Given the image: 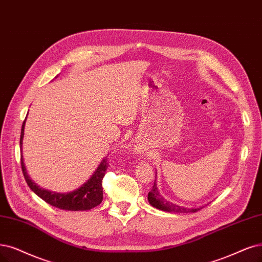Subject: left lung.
<instances>
[{"instance_id":"8db88e82","label":"left lung","mask_w":262,"mask_h":262,"mask_svg":"<svg viewBox=\"0 0 262 262\" xmlns=\"http://www.w3.org/2000/svg\"><path fill=\"white\" fill-rule=\"evenodd\" d=\"M148 200L153 207L164 210V211H169V212H196L204 207L203 206V207H195V208H186L182 206H178L176 204H172V203L166 201L160 194V192L157 188L156 181H154L153 187H152L151 191L149 192Z\"/></svg>"}]
</instances>
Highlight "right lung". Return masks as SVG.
Instances as JSON below:
<instances>
[{
	"label": "right lung",
	"instance_id": "obj_1",
	"mask_svg": "<svg viewBox=\"0 0 262 262\" xmlns=\"http://www.w3.org/2000/svg\"><path fill=\"white\" fill-rule=\"evenodd\" d=\"M25 123H23L21 134H20V147L23 146V138H24V132H25ZM21 162V169L24 172V176L26 182L28 183L29 188H30L37 196H40L43 201H45L48 204L55 206L57 208L64 209V210H89L96 206H98L102 202L103 199V190H102V179L106 172V168L109 166L108 157H105L98 168L96 169L94 175L90 178V180L85 182L84 185L69 193H57L51 192L48 190H44L40 188L37 185L30 179L28 176L25 163L23 160V154L20 157Z\"/></svg>",
	"mask_w": 262,
	"mask_h": 262
}]
</instances>
